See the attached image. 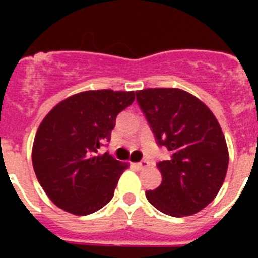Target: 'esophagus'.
Wrapping results in <instances>:
<instances>
[{
  "label": "esophagus",
  "instance_id": "esophagus-1",
  "mask_svg": "<svg viewBox=\"0 0 258 258\" xmlns=\"http://www.w3.org/2000/svg\"><path fill=\"white\" fill-rule=\"evenodd\" d=\"M135 166H137L139 170H143V169H147V167L150 166V163L147 161H142L139 162V163H135Z\"/></svg>",
  "mask_w": 258,
  "mask_h": 258
}]
</instances>
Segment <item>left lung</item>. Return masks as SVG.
<instances>
[{
	"label": "left lung",
	"instance_id": "obj_1",
	"mask_svg": "<svg viewBox=\"0 0 258 258\" xmlns=\"http://www.w3.org/2000/svg\"><path fill=\"white\" fill-rule=\"evenodd\" d=\"M159 146L171 153L159 162L161 186L146 197L165 214H196L212 202L224 183L228 145L221 125L204 101L179 88L137 91Z\"/></svg>",
	"mask_w": 258,
	"mask_h": 258
}]
</instances>
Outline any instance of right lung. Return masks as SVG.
<instances>
[{"label": "right lung", "instance_id": "right-lung-1", "mask_svg": "<svg viewBox=\"0 0 258 258\" xmlns=\"http://www.w3.org/2000/svg\"><path fill=\"white\" fill-rule=\"evenodd\" d=\"M134 91L75 93L40 123L32 147L38 182L56 206L75 216L97 212L111 201L128 163L97 154L111 138L117 113L133 104Z\"/></svg>", "mask_w": 258, "mask_h": 258}]
</instances>
